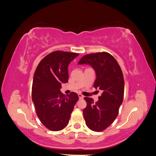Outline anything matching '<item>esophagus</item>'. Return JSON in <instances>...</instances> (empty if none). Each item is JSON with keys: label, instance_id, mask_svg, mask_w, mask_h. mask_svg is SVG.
Here are the masks:
<instances>
[{"label": "esophagus", "instance_id": "1", "mask_svg": "<svg viewBox=\"0 0 156 156\" xmlns=\"http://www.w3.org/2000/svg\"><path fill=\"white\" fill-rule=\"evenodd\" d=\"M78 96H79V99H83L84 98V96L82 95L81 94H78Z\"/></svg>", "mask_w": 156, "mask_h": 156}]
</instances>
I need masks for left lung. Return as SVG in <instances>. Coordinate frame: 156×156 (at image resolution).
<instances>
[{
	"label": "left lung",
	"instance_id": "obj_1",
	"mask_svg": "<svg viewBox=\"0 0 156 156\" xmlns=\"http://www.w3.org/2000/svg\"><path fill=\"white\" fill-rule=\"evenodd\" d=\"M78 64H88L96 72L94 87L101 90L102 94L96 103L92 98H84L87 105L83 109V115L89 129L101 131L119 114L124 93L123 73L116 59L106 52L84 56Z\"/></svg>",
	"mask_w": 156,
	"mask_h": 156
}]
</instances>
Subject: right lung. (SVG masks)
I'll return each mask as SVG.
<instances>
[{
	"instance_id": "add662e5",
	"label": "right lung",
	"mask_w": 156,
	"mask_h": 156,
	"mask_svg": "<svg viewBox=\"0 0 156 156\" xmlns=\"http://www.w3.org/2000/svg\"><path fill=\"white\" fill-rule=\"evenodd\" d=\"M78 53L54 51L41 60L35 71L32 87V99L36 114L47 128L64 129L79 96L75 92L65 96L61 84L68 81V65Z\"/></svg>"
}]
</instances>
